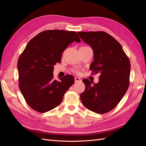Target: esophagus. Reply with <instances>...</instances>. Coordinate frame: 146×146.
I'll return each mask as SVG.
<instances>
[{
  "instance_id": "1",
  "label": "esophagus",
  "mask_w": 146,
  "mask_h": 146,
  "mask_svg": "<svg viewBox=\"0 0 146 146\" xmlns=\"http://www.w3.org/2000/svg\"><path fill=\"white\" fill-rule=\"evenodd\" d=\"M80 81H81V79H80V78L77 77H75V82H80Z\"/></svg>"
}]
</instances>
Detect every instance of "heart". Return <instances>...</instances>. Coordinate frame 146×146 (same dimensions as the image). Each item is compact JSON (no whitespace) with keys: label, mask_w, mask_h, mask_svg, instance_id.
Segmentation results:
<instances>
[{"label":"heart","mask_w":146,"mask_h":146,"mask_svg":"<svg viewBox=\"0 0 146 146\" xmlns=\"http://www.w3.org/2000/svg\"><path fill=\"white\" fill-rule=\"evenodd\" d=\"M74 72H76V73H79V70H77V69L74 70Z\"/></svg>","instance_id":"heart-1"}]
</instances>
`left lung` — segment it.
Returning a JSON list of instances; mask_svg holds the SVG:
<instances>
[{"label":"left lung","instance_id":"left-lung-1","mask_svg":"<svg viewBox=\"0 0 146 146\" xmlns=\"http://www.w3.org/2000/svg\"><path fill=\"white\" fill-rule=\"evenodd\" d=\"M94 51L92 73H100L99 82L92 84L87 79L82 81L85 91L80 94L82 104L92 111L104 114L119 104L129 85L131 64L121 45L104 31L77 33Z\"/></svg>","mask_w":146,"mask_h":146}]
</instances>
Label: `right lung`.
Returning a JSON list of instances; mask_svg holds the SVG:
<instances>
[{
	"instance_id": "1",
	"label": "right lung",
	"mask_w": 146,
	"mask_h": 146,
	"mask_svg": "<svg viewBox=\"0 0 146 146\" xmlns=\"http://www.w3.org/2000/svg\"><path fill=\"white\" fill-rule=\"evenodd\" d=\"M74 41L80 42L76 31L52 30L38 33L28 42L18 60L19 88L27 104L35 111L45 113L57 107L74 83L66 75L54 80L53 70L61 62L63 51Z\"/></svg>"
}]
</instances>
